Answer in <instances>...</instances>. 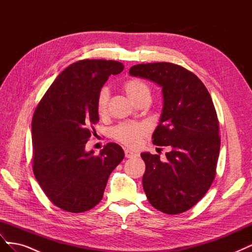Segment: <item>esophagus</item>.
Listing matches in <instances>:
<instances>
[{
  "mask_svg": "<svg viewBox=\"0 0 252 252\" xmlns=\"http://www.w3.org/2000/svg\"><path fill=\"white\" fill-rule=\"evenodd\" d=\"M135 156H138V154H136V152H134V151H132L130 149H126L125 150V157L126 158H133Z\"/></svg>",
  "mask_w": 252,
  "mask_h": 252,
  "instance_id": "1",
  "label": "esophagus"
}]
</instances>
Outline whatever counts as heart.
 <instances>
[{"instance_id": "b5f03b06", "label": "heart", "mask_w": 252, "mask_h": 252, "mask_svg": "<svg viewBox=\"0 0 252 252\" xmlns=\"http://www.w3.org/2000/svg\"><path fill=\"white\" fill-rule=\"evenodd\" d=\"M123 89L127 96L130 100L138 104L143 100H150L151 91L149 86L146 83L143 82L139 79H130L127 80L124 85ZM109 101V90L107 88H102L100 94L97 95V102H96V109L97 113L101 117L106 116L107 113V106ZM148 129L146 125L141 123H124L117 126L113 129L112 134L113 138L122 142L127 146L134 147L138 146L140 144L143 136L147 133Z\"/></svg>"}]
</instances>
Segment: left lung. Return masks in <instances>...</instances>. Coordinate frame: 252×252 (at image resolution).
<instances>
[{"label": "left lung", "instance_id": "obj_1", "mask_svg": "<svg viewBox=\"0 0 252 252\" xmlns=\"http://www.w3.org/2000/svg\"><path fill=\"white\" fill-rule=\"evenodd\" d=\"M129 73L162 88L163 109L152 143L170 151L165 162L142 152L143 188L156 209L179 215L202 199L216 177L220 140L215 105L202 81L182 66L139 64Z\"/></svg>", "mask_w": 252, "mask_h": 252}]
</instances>
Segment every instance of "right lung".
I'll return each mask as SVG.
<instances>
[{
  "instance_id": "add662e5",
  "label": "right lung",
  "mask_w": 252,
  "mask_h": 252,
  "mask_svg": "<svg viewBox=\"0 0 252 252\" xmlns=\"http://www.w3.org/2000/svg\"><path fill=\"white\" fill-rule=\"evenodd\" d=\"M117 61L83 60L61 72L32 118L33 172L43 191L59 208L84 212L101 202L110 173L124 158L120 145L108 143L94 156L85 146L100 118L97 95Z\"/></svg>"
}]
</instances>
